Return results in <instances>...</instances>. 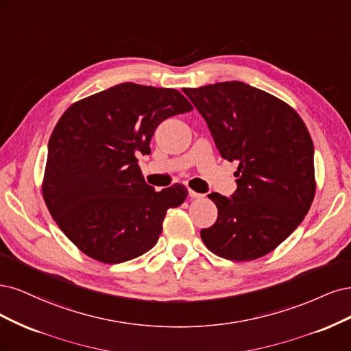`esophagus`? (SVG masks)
<instances>
[{
  "label": "esophagus",
  "instance_id": "1",
  "mask_svg": "<svg viewBox=\"0 0 351 351\" xmlns=\"http://www.w3.org/2000/svg\"><path fill=\"white\" fill-rule=\"evenodd\" d=\"M188 194H189V198H192V199H201L202 197H204V194H198V192L192 191V189L188 191Z\"/></svg>",
  "mask_w": 351,
  "mask_h": 351
}]
</instances>
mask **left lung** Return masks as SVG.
Masks as SVG:
<instances>
[{
    "mask_svg": "<svg viewBox=\"0 0 351 351\" xmlns=\"http://www.w3.org/2000/svg\"><path fill=\"white\" fill-rule=\"evenodd\" d=\"M221 157L237 162L230 198L211 192L217 221L201 230L211 252L230 261L261 258L293 233L315 197L313 143L298 112L242 82L184 88Z\"/></svg>",
    "mask_w": 351,
    "mask_h": 351,
    "instance_id": "left-lung-1",
    "label": "left lung"
}]
</instances>
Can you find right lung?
<instances>
[{
	"instance_id": "right-lung-1",
	"label": "right lung",
	"mask_w": 351,
	"mask_h": 351,
	"mask_svg": "<svg viewBox=\"0 0 351 351\" xmlns=\"http://www.w3.org/2000/svg\"><path fill=\"white\" fill-rule=\"evenodd\" d=\"M192 110L175 88L121 83L75 101L48 144L43 199L64 234L105 264L137 258L159 241L169 208L188 191L175 184L156 192L137 157L165 119Z\"/></svg>"
}]
</instances>
